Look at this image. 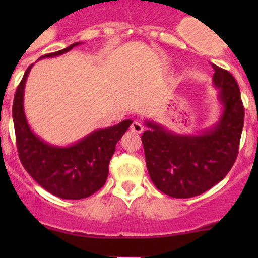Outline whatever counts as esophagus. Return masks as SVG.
Segmentation results:
<instances>
[{
	"label": "esophagus",
	"instance_id": "1",
	"mask_svg": "<svg viewBox=\"0 0 258 258\" xmlns=\"http://www.w3.org/2000/svg\"><path fill=\"white\" fill-rule=\"evenodd\" d=\"M131 131L135 132V134H142V132H144V126H142L140 122L135 121L134 123L131 124Z\"/></svg>",
	"mask_w": 258,
	"mask_h": 258
}]
</instances>
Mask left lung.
Returning <instances> with one entry per match:
<instances>
[{"label": "left lung", "mask_w": 258, "mask_h": 258, "mask_svg": "<svg viewBox=\"0 0 258 258\" xmlns=\"http://www.w3.org/2000/svg\"><path fill=\"white\" fill-rule=\"evenodd\" d=\"M212 82L221 105L218 121L199 135H179L146 119L142 134L151 181L163 194L189 199L225 178L235 163L243 128L244 108L232 75L213 64Z\"/></svg>", "instance_id": "left-lung-1"}]
</instances>
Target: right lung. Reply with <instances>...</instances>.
<instances>
[{
    "label": "right lung",
    "mask_w": 258,
    "mask_h": 258,
    "mask_svg": "<svg viewBox=\"0 0 258 258\" xmlns=\"http://www.w3.org/2000/svg\"><path fill=\"white\" fill-rule=\"evenodd\" d=\"M82 42L40 57L61 56ZM26 70L15 93L12 106L17 151L25 170L49 194L64 200H81L91 196L105 184L108 176V163L116 150V144L132 123L124 119L107 128L95 130L76 144L56 146L43 141L31 130L23 108V95L28 74Z\"/></svg>",
    "instance_id": "right-lung-1"
}]
</instances>
